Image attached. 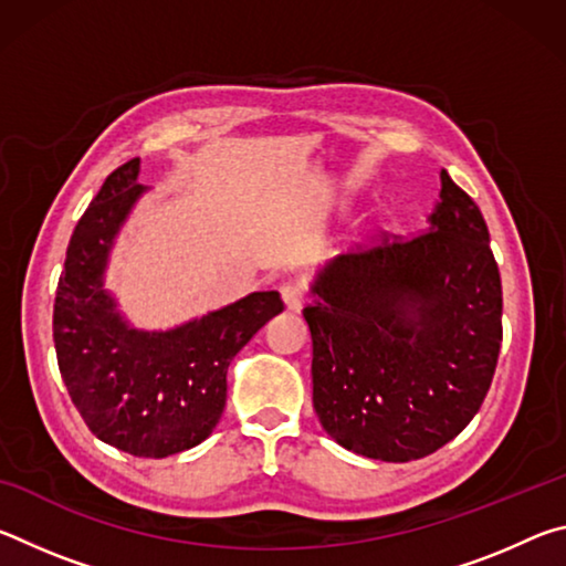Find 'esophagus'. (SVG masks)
I'll use <instances>...</instances> for the list:
<instances>
[{"mask_svg":"<svg viewBox=\"0 0 566 566\" xmlns=\"http://www.w3.org/2000/svg\"><path fill=\"white\" fill-rule=\"evenodd\" d=\"M282 300L286 304V310L300 312L302 306H304V286L300 282L282 284Z\"/></svg>","mask_w":566,"mask_h":566,"instance_id":"1","label":"esophagus"}]
</instances>
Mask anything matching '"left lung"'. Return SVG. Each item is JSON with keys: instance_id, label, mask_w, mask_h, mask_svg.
<instances>
[{"instance_id": "8db88e82", "label": "left lung", "mask_w": 566, "mask_h": 566, "mask_svg": "<svg viewBox=\"0 0 566 566\" xmlns=\"http://www.w3.org/2000/svg\"><path fill=\"white\" fill-rule=\"evenodd\" d=\"M429 232L339 254L310 286L312 401L354 454L411 462L474 419L502 347V280L474 199L442 169Z\"/></svg>"}]
</instances>
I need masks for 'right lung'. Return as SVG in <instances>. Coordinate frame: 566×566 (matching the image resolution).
I'll return each instance as SVG.
<instances>
[{"label":"right lung","instance_id":"1","mask_svg":"<svg viewBox=\"0 0 566 566\" xmlns=\"http://www.w3.org/2000/svg\"><path fill=\"white\" fill-rule=\"evenodd\" d=\"M139 159L104 179L66 247L54 300V347L66 391L92 434L134 457L202 444L227 401L237 352L284 310L252 292L171 329H137L104 286L112 247L145 195Z\"/></svg>","mask_w":566,"mask_h":566}]
</instances>
